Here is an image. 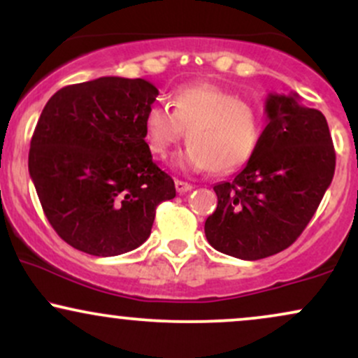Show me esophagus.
<instances>
[{"label":"esophagus","instance_id":"obj_1","mask_svg":"<svg viewBox=\"0 0 358 358\" xmlns=\"http://www.w3.org/2000/svg\"><path fill=\"white\" fill-rule=\"evenodd\" d=\"M175 187H176V192H178V193H187V192L192 190L193 185L187 183V182H182V180H175Z\"/></svg>","mask_w":358,"mask_h":358}]
</instances>
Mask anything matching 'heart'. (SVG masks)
Listing matches in <instances>:
<instances>
[{
	"instance_id": "b5f03b06",
	"label": "heart",
	"mask_w": 358,
	"mask_h": 358,
	"mask_svg": "<svg viewBox=\"0 0 358 358\" xmlns=\"http://www.w3.org/2000/svg\"><path fill=\"white\" fill-rule=\"evenodd\" d=\"M145 143L150 153L165 158L187 129V150L178 156L185 170H210L229 175L248 165L262 133V117L237 94L210 84H182L171 96V108L155 102L146 109Z\"/></svg>"
}]
</instances>
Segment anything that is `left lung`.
Instances as JSON below:
<instances>
[{"label":"left lung","mask_w":358,"mask_h":358,"mask_svg":"<svg viewBox=\"0 0 358 358\" xmlns=\"http://www.w3.org/2000/svg\"><path fill=\"white\" fill-rule=\"evenodd\" d=\"M268 126L256 153L229 182L217 183V208L205 220L208 244L257 261L289 248L315 215L335 173L327 119L299 96L269 94Z\"/></svg>","instance_id":"8db88e82"}]
</instances>
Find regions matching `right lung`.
Segmentation results:
<instances>
[{"mask_svg": "<svg viewBox=\"0 0 358 358\" xmlns=\"http://www.w3.org/2000/svg\"><path fill=\"white\" fill-rule=\"evenodd\" d=\"M156 96L145 79L99 77L57 90L40 114L28 170L48 222L72 248L129 252L150 237L156 207L175 199L145 143Z\"/></svg>", "mask_w": 358, "mask_h": 358, "instance_id": "obj_1", "label": "right lung"}]
</instances>
